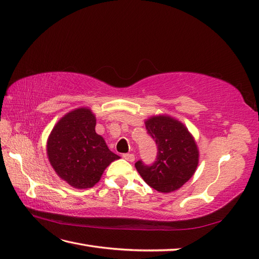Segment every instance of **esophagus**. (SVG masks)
Segmentation results:
<instances>
[{"instance_id": "34e87169", "label": "esophagus", "mask_w": 259, "mask_h": 259, "mask_svg": "<svg viewBox=\"0 0 259 259\" xmlns=\"http://www.w3.org/2000/svg\"><path fill=\"white\" fill-rule=\"evenodd\" d=\"M122 158H123L124 160L129 161V162H134V161H135V154H132V153H124V154H122Z\"/></svg>"}]
</instances>
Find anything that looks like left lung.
<instances>
[{"label":"left lung","instance_id":"obj_1","mask_svg":"<svg viewBox=\"0 0 259 259\" xmlns=\"http://www.w3.org/2000/svg\"><path fill=\"white\" fill-rule=\"evenodd\" d=\"M146 128L158 146L157 161L146 165L136 162V169L148 185L161 193L179 190L193 177L198 164V148L185 125L167 115L152 116Z\"/></svg>","mask_w":259,"mask_h":259}]
</instances>
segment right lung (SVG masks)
<instances>
[{
    "label": "right lung",
    "instance_id": "obj_1",
    "mask_svg": "<svg viewBox=\"0 0 259 259\" xmlns=\"http://www.w3.org/2000/svg\"><path fill=\"white\" fill-rule=\"evenodd\" d=\"M96 116L87 107L77 108L58 120L47 139V157L57 176L75 189L99 182L111 162L120 159L96 134Z\"/></svg>",
    "mask_w": 259,
    "mask_h": 259
}]
</instances>
